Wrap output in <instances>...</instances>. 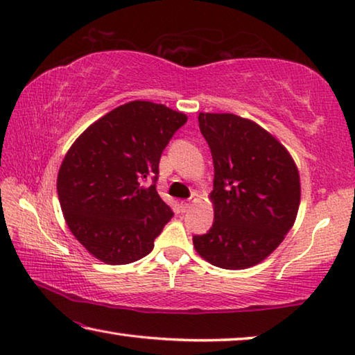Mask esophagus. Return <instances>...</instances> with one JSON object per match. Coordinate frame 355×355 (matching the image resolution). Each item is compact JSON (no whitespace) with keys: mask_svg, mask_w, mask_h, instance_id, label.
Segmentation results:
<instances>
[{"mask_svg":"<svg viewBox=\"0 0 355 355\" xmlns=\"http://www.w3.org/2000/svg\"><path fill=\"white\" fill-rule=\"evenodd\" d=\"M191 205H192V200H182V202H180V208H182L183 213L188 211Z\"/></svg>","mask_w":355,"mask_h":355,"instance_id":"esophagus-1","label":"esophagus"}]
</instances>
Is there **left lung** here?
<instances>
[{"label": "left lung", "mask_w": 355, "mask_h": 355, "mask_svg": "<svg viewBox=\"0 0 355 355\" xmlns=\"http://www.w3.org/2000/svg\"><path fill=\"white\" fill-rule=\"evenodd\" d=\"M214 164V222L196 252L222 269H245L272 254L296 220L300 178L290 152L254 120L200 112Z\"/></svg>", "instance_id": "obj_1"}]
</instances>
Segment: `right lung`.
Listing matches in <instances>:
<instances>
[{"label":"right lung","instance_id":"1","mask_svg":"<svg viewBox=\"0 0 355 355\" xmlns=\"http://www.w3.org/2000/svg\"><path fill=\"white\" fill-rule=\"evenodd\" d=\"M186 114L135 100L87 127L65 153L58 196L70 232L106 264H128L153 249L173 213L156 191L158 166ZM148 178L154 184H143Z\"/></svg>","mask_w":355,"mask_h":355}]
</instances>
